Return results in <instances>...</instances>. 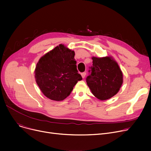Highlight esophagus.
Masks as SVG:
<instances>
[{
  "instance_id": "esophagus-1",
  "label": "esophagus",
  "mask_w": 151,
  "mask_h": 151,
  "mask_svg": "<svg viewBox=\"0 0 151 151\" xmlns=\"http://www.w3.org/2000/svg\"><path fill=\"white\" fill-rule=\"evenodd\" d=\"M86 72H83V73H81V76H82V77H83V78L86 76Z\"/></svg>"
}]
</instances>
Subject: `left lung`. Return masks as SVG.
<instances>
[{"label": "left lung", "mask_w": 151, "mask_h": 151, "mask_svg": "<svg viewBox=\"0 0 151 151\" xmlns=\"http://www.w3.org/2000/svg\"><path fill=\"white\" fill-rule=\"evenodd\" d=\"M92 66L86 83L95 97L101 100L111 98L119 91L123 75L117 62L111 57L92 58Z\"/></svg>", "instance_id": "1"}]
</instances>
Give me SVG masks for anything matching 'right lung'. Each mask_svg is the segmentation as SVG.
Returning <instances> with one entry per match:
<instances>
[{
    "instance_id": "1",
    "label": "right lung",
    "mask_w": 151,
    "mask_h": 151,
    "mask_svg": "<svg viewBox=\"0 0 151 151\" xmlns=\"http://www.w3.org/2000/svg\"><path fill=\"white\" fill-rule=\"evenodd\" d=\"M75 52L59 45L40 59L35 70L36 82L48 99L61 101L82 80L76 68Z\"/></svg>"
}]
</instances>
